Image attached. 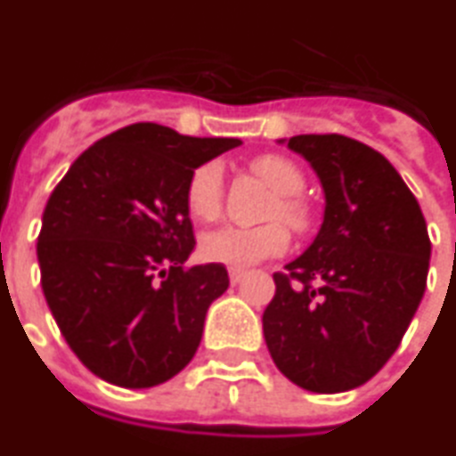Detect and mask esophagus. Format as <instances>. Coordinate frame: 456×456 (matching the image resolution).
Instances as JSON below:
<instances>
[{"mask_svg": "<svg viewBox=\"0 0 456 456\" xmlns=\"http://www.w3.org/2000/svg\"><path fill=\"white\" fill-rule=\"evenodd\" d=\"M243 277H246V273H243V270H234V267L229 270V280H232V284H239Z\"/></svg>", "mask_w": 456, "mask_h": 456, "instance_id": "obj_1", "label": "esophagus"}]
</instances>
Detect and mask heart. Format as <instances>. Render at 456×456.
Instances as JSON below:
<instances>
[{"label": "heart", "instance_id": "heart-1", "mask_svg": "<svg viewBox=\"0 0 456 456\" xmlns=\"http://www.w3.org/2000/svg\"><path fill=\"white\" fill-rule=\"evenodd\" d=\"M251 169L263 182L273 186L280 198L273 208V217H282L291 229H304L308 224V210L298 200L305 186L304 172L291 159L282 155H260L251 162ZM224 200V174L217 162H205L196 167L186 183V208L196 220H213L222 210ZM289 234L282 222H270L263 227H220L208 232L200 239V253L210 263L243 270L256 263L287 251Z\"/></svg>", "mask_w": 456, "mask_h": 456}]
</instances>
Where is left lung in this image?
<instances>
[{
	"label": "left lung",
	"instance_id": "left-lung-1",
	"mask_svg": "<svg viewBox=\"0 0 456 456\" xmlns=\"http://www.w3.org/2000/svg\"><path fill=\"white\" fill-rule=\"evenodd\" d=\"M287 145L318 174L325 217L287 273L273 274L263 335L294 385L335 395L370 380L397 352L426 291L428 227L373 148L339 134L294 135Z\"/></svg>",
	"mask_w": 456,
	"mask_h": 456
}]
</instances>
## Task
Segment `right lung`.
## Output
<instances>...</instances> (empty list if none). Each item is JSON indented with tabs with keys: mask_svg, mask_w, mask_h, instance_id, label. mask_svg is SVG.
<instances>
[{
	"mask_svg": "<svg viewBox=\"0 0 456 456\" xmlns=\"http://www.w3.org/2000/svg\"><path fill=\"white\" fill-rule=\"evenodd\" d=\"M239 143L131 124L90 145L52 191L37 236L40 284L90 373L141 390L189 366L229 274L220 263L183 267L196 246L186 183Z\"/></svg>",
	"mask_w": 456,
	"mask_h": 456,
	"instance_id": "1",
	"label": "right lung"
}]
</instances>
